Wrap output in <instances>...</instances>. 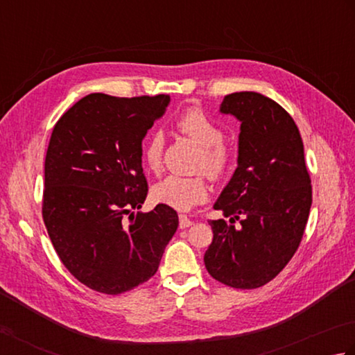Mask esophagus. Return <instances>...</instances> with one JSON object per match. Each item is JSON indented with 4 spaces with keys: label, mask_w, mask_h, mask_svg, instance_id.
<instances>
[{
    "label": "esophagus",
    "mask_w": 355,
    "mask_h": 355,
    "mask_svg": "<svg viewBox=\"0 0 355 355\" xmlns=\"http://www.w3.org/2000/svg\"><path fill=\"white\" fill-rule=\"evenodd\" d=\"M178 223H180V228H189L191 225H192V220L191 218L188 217V216H184V214H180L178 216Z\"/></svg>",
    "instance_id": "34e87169"
}]
</instances>
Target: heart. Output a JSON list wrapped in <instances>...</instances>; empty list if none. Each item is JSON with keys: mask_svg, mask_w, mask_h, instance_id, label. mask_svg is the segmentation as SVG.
<instances>
[{"mask_svg": "<svg viewBox=\"0 0 355 355\" xmlns=\"http://www.w3.org/2000/svg\"><path fill=\"white\" fill-rule=\"evenodd\" d=\"M177 130L200 146L196 159V171L206 172L212 180H222L233 166L234 153L225 141L223 128L218 122L209 118L202 108L191 107L178 116ZM164 157V135L153 130L146 138L143 146V161L152 172H159ZM152 196L158 203H163L180 211L194 208L206 202L209 188L205 175L182 177L167 175L153 186Z\"/></svg>", "mask_w": 355, "mask_h": 355, "instance_id": "obj_1", "label": "heart"}]
</instances>
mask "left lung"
I'll return each mask as SVG.
<instances>
[{"label":"left lung","mask_w":355,"mask_h":355,"mask_svg":"<svg viewBox=\"0 0 355 355\" xmlns=\"http://www.w3.org/2000/svg\"><path fill=\"white\" fill-rule=\"evenodd\" d=\"M220 110L242 122L239 166L214 205L230 222L209 220L214 237L205 266L225 286L257 288L275 279L300 247L312 206L311 175L298 127L278 102L254 92L231 93Z\"/></svg>","instance_id":"1"}]
</instances>
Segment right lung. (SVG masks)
Segmentation results:
<instances>
[{"instance_id":"obj_1","label":"right lung","mask_w":355,"mask_h":355,"mask_svg":"<svg viewBox=\"0 0 355 355\" xmlns=\"http://www.w3.org/2000/svg\"><path fill=\"white\" fill-rule=\"evenodd\" d=\"M167 104L166 94L93 93L63 113L51 135L44 227L68 272L99 293L119 295L149 281L178 228L177 211L167 205L130 212L149 191L141 143Z\"/></svg>"}]
</instances>
